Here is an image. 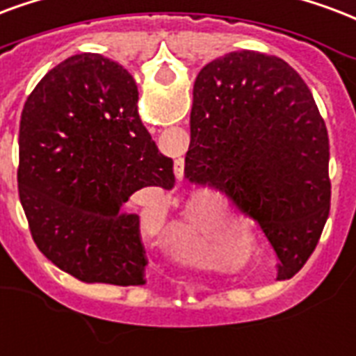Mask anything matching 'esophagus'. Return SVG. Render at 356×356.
Returning <instances> with one entry per match:
<instances>
[{"mask_svg":"<svg viewBox=\"0 0 356 356\" xmlns=\"http://www.w3.org/2000/svg\"><path fill=\"white\" fill-rule=\"evenodd\" d=\"M175 175L177 179L183 177V160H175Z\"/></svg>","mask_w":356,"mask_h":356,"instance_id":"esophagus-1","label":"esophagus"}]
</instances>
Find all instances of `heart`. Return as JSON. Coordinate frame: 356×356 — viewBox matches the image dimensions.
I'll return each instance as SVG.
<instances>
[{
	"mask_svg": "<svg viewBox=\"0 0 356 356\" xmlns=\"http://www.w3.org/2000/svg\"><path fill=\"white\" fill-rule=\"evenodd\" d=\"M228 211L226 207L217 200H204L200 207H191L186 215L179 222H175L173 230V243L181 249H191L196 243V239L205 228H209L213 222H222L228 220Z\"/></svg>",
	"mask_w": 356,
	"mask_h": 356,
	"instance_id": "obj_1",
	"label": "heart"
}]
</instances>
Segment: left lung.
<instances>
[{"label": "left lung", "mask_w": 356, "mask_h": 356, "mask_svg": "<svg viewBox=\"0 0 356 356\" xmlns=\"http://www.w3.org/2000/svg\"><path fill=\"white\" fill-rule=\"evenodd\" d=\"M328 134L307 84L277 56L241 51L194 83L185 177L225 192L259 225L292 277L330 213Z\"/></svg>", "instance_id": "1"}]
</instances>
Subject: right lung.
I'll use <instances>...</instances> for the list:
<instances>
[{"mask_svg": "<svg viewBox=\"0 0 356 356\" xmlns=\"http://www.w3.org/2000/svg\"><path fill=\"white\" fill-rule=\"evenodd\" d=\"M138 99L122 65L83 52L52 67L24 104L18 196L31 238L83 283L143 285L139 217L124 204L141 188L175 183Z\"/></svg>", "mask_w": 356, "mask_h": 356, "instance_id": "1", "label": "right lung"}]
</instances>
